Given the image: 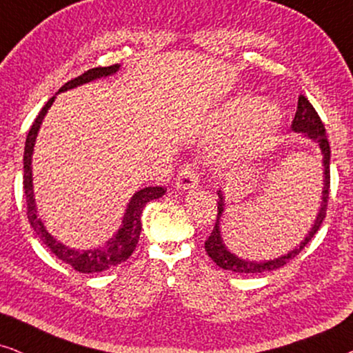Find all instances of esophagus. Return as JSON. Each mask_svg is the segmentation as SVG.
Wrapping results in <instances>:
<instances>
[{"mask_svg": "<svg viewBox=\"0 0 353 353\" xmlns=\"http://www.w3.org/2000/svg\"><path fill=\"white\" fill-rule=\"evenodd\" d=\"M199 185V173H197L194 163H186L180 168L176 176L178 190H191Z\"/></svg>", "mask_w": 353, "mask_h": 353, "instance_id": "esophagus-1", "label": "esophagus"}]
</instances>
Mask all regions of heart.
Instances as JSON below:
<instances>
[{
	"label": "heart",
	"instance_id": "obj_1",
	"mask_svg": "<svg viewBox=\"0 0 353 353\" xmlns=\"http://www.w3.org/2000/svg\"><path fill=\"white\" fill-rule=\"evenodd\" d=\"M255 101L254 99H241L236 103L230 110V115L233 120H243L255 109ZM278 110L273 105H263L254 110L250 115L245 128L243 132V138H241V148L244 151H257L268 141V138L272 137L278 125Z\"/></svg>",
	"mask_w": 353,
	"mask_h": 353
}]
</instances>
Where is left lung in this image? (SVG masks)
<instances>
[{
	"label": "left lung",
	"instance_id": "1",
	"mask_svg": "<svg viewBox=\"0 0 353 353\" xmlns=\"http://www.w3.org/2000/svg\"><path fill=\"white\" fill-rule=\"evenodd\" d=\"M292 130L294 132H301V133H307L308 137L320 144L321 152H323V165H325V186H323V202H321V209L320 214H318L315 225L310 230V233L303 243L299 245L297 249H294L289 252L288 255H283V257L274 259V260H268V262H245L243 259H238L236 255L228 252V249L225 248L223 241H221L220 236V216L221 212H223V201H219V214H216V220L214 225V230L209 238H207L204 248L205 252L209 254V257L214 260V262L219 265L220 268L223 270H230V272H236V273H263V272H272V270L281 268L283 265H286L289 260L296 257V255L301 252V250L305 248V245L310 243L313 236L316 234V231L320 230V226L323 223L326 216V209H327V199H330V186H331V175H330V159H331V149H330V141H327L326 137V128L323 125L320 115L315 110V108L310 104L305 96L301 94L299 96V104H297V112L296 117L292 120Z\"/></svg>",
	"mask_w": 353,
	"mask_h": 353
}]
</instances>
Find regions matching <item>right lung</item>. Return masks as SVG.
Masks as SVG:
<instances>
[{
    "label": "right lung",
    "instance_id": "add662e5",
    "mask_svg": "<svg viewBox=\"0 0 353 353\" xmlns=\"http://www.w3.org/2000/svg\"><path fill=\"white\" fill-rule=\"evenodd\" d=\"M119 70V64L109 65V67H94V69L86 70L85 74H81L75 79L67 81L64 86H61L59 91H65L70 88H75V86L88 83L91 80L101 79V77H108L114 72ZM52 101H54V96L48 101L45 108L40 110V114L37 115L35 122L28 130L27 139H26V151H23V192H26V204H27V219L33 226V230L37 231V234L40 236L43 244L46 245L48 249L51 250L52 254L56 255L57 259L70 265L72 268L77 270L80 273H99L104 272V270L112 268L115 265L123 263L130 255L133 254V250L137 249L139 234H141V214L144 205L148 204L149 201L159 199L165 194V188L162 186H149L144 188V190L138 191L137 194L132 197L130 201L127 214L123 216V225L122 228L119 230L117 236L112 241H109L108 244L104 245L103 249L99 250H85V252H80V250H72L65 245L52 238V236L48 233L43 226L41 220L37 216L35 210V201H33V190H32V154H33V146H35V139L38 128L43 122V117H45L48 109L51 108Z\"/></svg>",
    "mask_w": 353,
    "mask_h": 353
}]
</instances>
